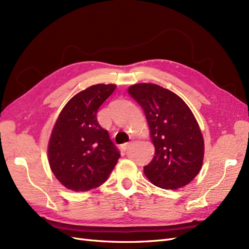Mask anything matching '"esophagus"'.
Listing matches in <instances>:
<instances>
[{
  "mask_svg": "<svg viewBox=\"0 0 249 249\" xmlns=\"http://www.w3.org/2000/svg\"><path fill=\"white\" fill-rule=\"evenodd\" d=\"M130 145H131V142H127V143H124V144L123 145V149H124V151H127V149H129V147H130Z\"/></svg>",
  "mask_w": 249,
  "mask_h": 249,
  "instance_id": "esophagus-1",
  "label": "esophagus"
}]
</instances>
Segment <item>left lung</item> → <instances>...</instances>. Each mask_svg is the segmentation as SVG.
<instances>
[{
	"instance_id": "left-lung-1",
	"label": "left lung",
	"mask_w": 249,
	"mask_h": 249,
	"mask_svg": "<svg viewBox=\"0 0 249 249\" xmlns=\"http://www.w3.org/2000/svg\"><path fill=\"white\" fill-rule=\"evenodd\" d=\"M129 94L142 108L155 145V156L143 167L153 184L177 190L197 176L204 155V140L187 105L172 91L155 84H137Z\"/></svg>"
}]
</instances>
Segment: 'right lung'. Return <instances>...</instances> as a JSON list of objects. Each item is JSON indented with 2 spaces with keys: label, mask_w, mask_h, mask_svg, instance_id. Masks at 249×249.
I'll list each match as a JSON object with an SVG mask.
<instances>
[{
  "label": "right lung",
  "mask_w": 249,
  "mask_h": 249,
  "mask_svg": "<svg viewBox=\"0 0 249 249\" xmlns=\"http://www.w3.org/2000/svg\"><path fill=\"white\" fill-rule=\"evenodd\" d=\"M116 89L98 84L73 96L60 112L48 145L51 171L65 187L86 192L103 184L120 153L97 122V111Z\"/></svg>",
  "instance_id": "obj_1"
}]
</instances>
